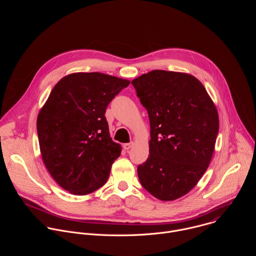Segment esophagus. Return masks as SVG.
<instances>
[{
	"instance_id": "obj_1",
	"label": "esophagus",
	"mask_w": 256,
	"mask_h": 256,
	"mask_svg": "<svg viewBox=\"0 0 256 256\" xmlns=\"http://www.w3.org/2000/svg\"><path fill=\"white\" fill-rule=\"evenodd\" d=\"M122 147L126 151H128L132 147V142H126V144H122Z\"/></svg>"
}]
</instances>
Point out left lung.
<instances>
[{"mask_svg":"<svg viewBox=\"0 0 256 256\" xmlns=\"http://www.w3.org/2000/svg\"><path fill=\"white\" fill-rule=\"evenodd\" d=\"M150 120V155L138 166L142 188L161 200L190 192L210 162L218 116L204 85L184 72L155 70L132 81Z\"/></svg>","mask_w":256,"mask_h":256,"instance_id":"1","label":"left lung"}]
</instances>
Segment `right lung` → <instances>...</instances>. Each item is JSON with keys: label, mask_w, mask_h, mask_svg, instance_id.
<instances>
[{"label": "right lung", "mask_w": 256, "mask_h": 256, "mask_svg": "<svg viewBox=\"0 0 256 256\" xmlns=\"http://www.w3.org/2000/svg\"><path fill=\"white\" fill-rule=\"evenodd\" d=\"M128 85L101 72H75L52 90L36 128L44 165L64 190L84 196L106 184L120 146L109 136L105 112Z\"/></svg>", "instance_id": "obj_1"}]
</instances>
